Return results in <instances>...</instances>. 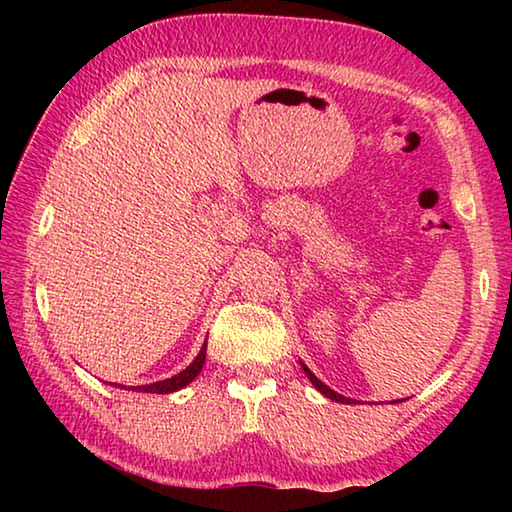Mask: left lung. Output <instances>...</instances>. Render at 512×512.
<instances>
[{"label": "left lung", "instance_id": "obj_1", "mask_svg": "<svg viewBox=\"0 0 512 512\" xmlns=\"http://www.w3.org/2000/svg\"><path fill=\"white\" fill-rule=\"evenodd\" d=\"M300 366H302V370H305V375L309 377L311 384H314L316 391H320V393H323L325 397H329V400H334V402H341V404H350V402H352L350 397H343V395H339L336 391H332V388H329V386H325L323 381H320V379L314 375V372H311V370H309L302 361H300Z\"/></svg>", "mask_w": 512, "mask_h": 512}]
</instances>
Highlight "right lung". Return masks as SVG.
<instances>
[{
  "instance_id": "1",
  "label": "right lung",
  "mask_w": 512,
  "mask_h": 512,
  "mask_svg": "<svg viewBox=\"0 0 512 512\" xmlns=\"http://www.w3.org/2000/svg\"><path fill=\"white\" fill-rule=\"evenodd\" d=\"M205 352H207V343H203L201 352L196 354V359L189 363L185 370H180L178 375H173L169 379H162V381H155V384H146V386H131V391L137 393H176L180 388H185L187 384H192V381L198 377V372L203 370V363H205ZM117 386V384H115ZM119 388H126V386H119Z\"/></svg>"
}]
</instances>
